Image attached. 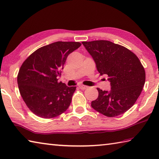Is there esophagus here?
I'll use <instances>...</instances> for the list:
<instances>
[{
	"instance_id": "esophagus-1",
	"label": "esophagus",
	"mask_w": 159,
	"mask_h": 159,
	"mask_svg": "<svg viewBox=\"0 0 159 159\" xmlns=\"http://www.w3.org/2000/svg\"><path fill=\"white\" fill-rule=\"evenodd\" d=\"M79 87L80 88V89H87L88 87L87 85H79Z\"/></svg>"
}]
</instances>
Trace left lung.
Here are the masks:
<instances>
[{"label": "left lung", "mask_w": 159, "mask_h": 159, "mask_svg": "<svg viewBox=\"0 0 159 159\" xmlns=\"http://www.w3.org/2000/svg\"><path fill=\"white\" fill-rule=\"evenodd\" d=\"M101 75L106 74L110 91L97 88L99 96L91 106L107 117H116L131 108L145 82V71L140 60L128 48L107 40L83 42Z\"/></svg>", "instance_id": "8db88e82"}]
</instances>
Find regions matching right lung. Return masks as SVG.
<instances>
[{
    "mask_svg": "<svg viewBox=\"0 0 159 159\" xmlns=\"http://www.w3.org/2000/svg\"><path fill=\"white\" fill-rule=\"evenodd\" d=\"M76 42H56L38 48L20 68V94L32 112L48 119L67 111L76 87L57 81L67 56L80 47Z\"/></svg>",
    "mask_w": 159,
    "mask_h": 159,
    "instance_id": "add662e5",
    "label": "right lung"
}]
</instances>
